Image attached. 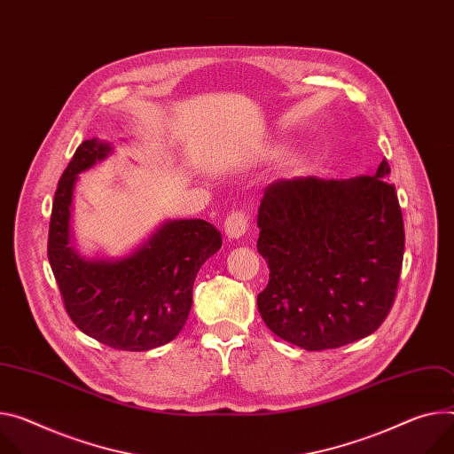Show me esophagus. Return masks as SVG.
<instances>
[{
  "label": "esophagus",
  "instance_id": "1",
  "mask_svg": "<svg viewBox=\"0 0 454 454\" xmlns=\"http://www.w3.org/2000/svg\"><path fill=\"white\" fill-rule=\"evenodd\" d=\"M224 231L230 239H240L248 231V217L242 212H231L224 221Z\"/></svg>",
  "mask_w": 454,
  "mask_h": 454
}]
</instances>
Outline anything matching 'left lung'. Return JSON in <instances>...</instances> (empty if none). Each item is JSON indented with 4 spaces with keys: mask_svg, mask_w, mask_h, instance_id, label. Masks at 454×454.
Masks as SVG:
<instances>
[{
    "mask_svg": "<svg viewBox=\"0 0 454 454\" xmlns=\"http://www.w3.org/2000/svg\"><path fill=\"white\" fill-rule=\"evenodd\" d=\"M375 176L299 177L266 188L257 250L270 268L257 308L271 332L308 351L360 340L387 317L403 259L395 186Z\"/></svg>",
    "mask_w": 454,
    "mask_h": 454,
    "instance_id": "obj_1",
    "label": "left lung"
}]
</instances>
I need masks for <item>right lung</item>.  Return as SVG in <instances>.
Returning a JSON list of instances; mask_svg holds the SVG:
<instances>
[{
    "mask_svg": "<svg viewBox=\"0 0 454 454\" xmlns=\"http://www.w3.org/2000/svg\"><path fill=\"white\" fill-rule=\"evenodd\" d=\"M110 153L114 145L98 137L77 146L54 195L49 262L81 332L114 349L148 351L168 344L184 327L193 280L221 250L223 237L202 219H168L127 255H81L72 228L77 176Z\"/></svg>",
    "mask_w": 454,
    "mask_h": 454,
    "instance_id": "1",
    "label": "right lung"
}]
</instances>
